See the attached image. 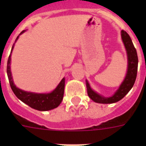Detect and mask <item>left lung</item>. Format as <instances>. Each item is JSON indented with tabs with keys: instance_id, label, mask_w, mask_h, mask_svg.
<instances>
[{
	"instance_id": "8db88e82",
	"label": "left lung",
	"mask_w": 146,
	"mask_h": 146,
	"mask_svg": "<svg viewBox=\"0 0 146 146\" xmlns=\"http://www.w3.org/2000/svg\"><path fill=\"white\" fill-rule=\"evenodd\" d=\"M121 38L125 46L127 55V71L124 80L118 89L111 97L104 96L97 93L92 89L88 81H86L88 96L93 102L100 104H112L119 102L133 88L136 79L138 69V56L129 35L125 31H121Z\"/></svg>"
}]
</instances>
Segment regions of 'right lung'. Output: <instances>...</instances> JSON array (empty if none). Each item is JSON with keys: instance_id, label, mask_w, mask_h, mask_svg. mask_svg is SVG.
I'll return each mask as SVG.
<instances>
[{"instance_id": "obj_1", "label": "right lung", "mask_w": 146, "mask_h": 146, "mask_svg": "<svg viewBox=\"0 0 146 146\" xmlns=\"http://www.w3.org/2000/svg\"><path fill=\"white\" fill-rule=\"evenodd\" d=\"M26 30L21 32L19 35H21ZM18 35L16 38L15 43L19 38ZM13 44L12 49L10 54L8 57L7 66V73L8 80L10 82V87L12 89L13 93L20 101L31 107L32 108L41 111H50L54 108H56L59 106L61 103L64 93V86H65V78H63L54 90H53L51 92L49 93H35V92H26L24 90L19 89L16 86V85L13 82L12 77V73L10 70V61H11V53L13 51L14 44Z\"/></svg>"}]
</instances>
